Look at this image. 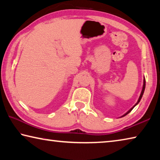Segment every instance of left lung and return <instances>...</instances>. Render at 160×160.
Segmentation results:
<instances>
[{
    "label": "left lung",
    "mask_w": 160,
    "mask_h": 160,
    "mask_svg": "<svg viewBox=\"0 0 160 160\" xmlns=\"http://www.w3.org/2000/svg\"><path fill=\"white\" fill-rule=\"evenodd\" d=\"M145 78H144V80H143V86H142V92H141V94H140V97H139V99H138V102L136 103V104H135L133 107H132L131 109H130L129 111H128V112H127L124 115H123L122 116H121V117H123V116H125L126 115H127L128 114V113H130L131 112V111L132 110V109H133V108L136 106V105L138 104V103L140 102V99H141V98H142V95H143V93H144V91H145Z\"/></svg>",
    "instance_id": "1"
}]
</instances>
